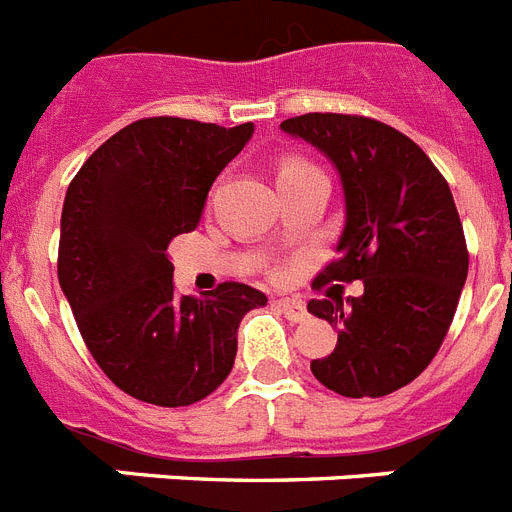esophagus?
<instances>
[{
	"label": "esophagus",
	"mask_w": 512,
	"mask_h": 512,
	"mask_svg": "<svg viewBox=\"0 0 512 512\" xmlns=\"http://www.w3.org/2000/svg\"><path fill=\"white\" fill-rule=\"evenodd\" d=\"M277 308L282 310L287 321H292V323H300V321H305V318H308V310H305V305L300 303V300L282 298V300H277Z\"/></svg>",
	"instance_id": "obj_1"
}]
</instances>
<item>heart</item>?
Here are the masks:
<instances>
[{
	"label": "heart",
	"mask_w": 512,
	"mask_h": 512,
	"mask_svg": "<svg viewBox=\"0 0 512 512\" xmlns=\"http://www.w3.org/2000/svg\"><path fill=\"white\" fill-rule=\"evenodd\" d=\"M300 168H308V163H303V160H285V163L279 165L277 178L287 176V173H295V170H300Z\"/></svg>",
	"instance_id": "obj_1"
}]
</instances>
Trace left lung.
<instances>
[{
  "label": "left lung",
  "mask_w": 512,
  "mask_h": 512,
  "mask_svg": "<svg viewBox=\"0 0 512 512\" xmlns=\"http://www.w3.org/2000/svg\"><path fill=\"white\" fill-rule=\"evenodd\" d=\"M336 165L347 220L336 259L313 287L362 279L360 298L310 300L339 329L331 355L310 362L347 399H378L412 383L438 355L469 272L464 225L451 186L417 142L357 113H305L282 121ZM342 290V287H339Z\"/></svg>",
  "instance_id": "8db88e82"
}]
</instances>
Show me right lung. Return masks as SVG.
Listing matches in <instances>:
<instances>
[{
    "label": "right lung",
    "mask_w": 512,
    "mask_h": 512,
    "mask_svg": "<svg viewBox=\"0 0 512 512\" xmlns=\"http://www.w3.org/2000/svg\"><path fill=\"white\" fill-rule=\"evenodd\" d=\"M253 134L178 116L116 131L69 183L59 285L100 370L155 406L207 399L233 370L238 323L266 295L222 282L202 298L173 292L170 240L191 233L204 199Z\"/></svg>",
    "instance_id": "right-lung-1"
}]
</instances>
